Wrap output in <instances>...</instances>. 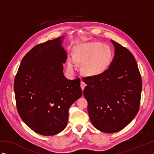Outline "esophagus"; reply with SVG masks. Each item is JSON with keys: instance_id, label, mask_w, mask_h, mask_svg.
<instances>
[{"instance_id": "esophagus-1", "label": "esophagus", "mask_w": 154, "mask_h": 154, "mask_svg": "<svg viewBox=\"0 0 154 154\" xmlns=\"http://www.w3.org/2000/svg\"><path fill=\"white\" fill-rule=\"evenodd\" d=\"M85 86H86V84L83 81H81V89H82L83 91L84 90Z\"/></svg>"}]
</instances>
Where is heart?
<instances>
[{
  "instance_id": "b5f03b06",
  "label": "heart",
  "mask_w": 154,
  "mask_h": 154,
  "mask_svg": "<svg viewBox=\"0 0 154 154\" xmlns=\"http://www.w3.org/2000/svg\"><path fill=\"white\" fill-rule=\"evenodd\" d=\"M112 58L113 51L109 45L99 42H84L75 46L74 55H69L67 68L73 71L77 68L78 63H83V73L89 76H95L107 70Z\"/></svg>"
}]
</instances>
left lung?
<instances>
[{"instance_id":"obj_1","label":"left lung","mask_w":154,"mask_h":154,"mask_svg":"<svg viewBox=\"0 0 154 154\" xmlns=\"http://www.w3.org/2000/svg\"><path fill=\"white\" fill-rule=\"evenodd\" d=\"M109 69L100 75L84 78L83 91L93 125L105 133L119 132L138 112L142 88L138 64L131 52L117 42Z\"/></svg>"}]
</instances>
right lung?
Wrapping results in <instances>:
<instances>
[{"label": "right lung", "mask_w": 154, "mask_h": 154, "mask_svg": "<svg viewBox=\"0 0 154 154\" xmlns=\"http://www.w3.org/2000/svg\"><path fill=\"white\" fill-rule=\"evenodd\" d=\"M64 36L33 48L23 57L14 90L20 116L35 132L53 136L65 128L68 110L82 96L79 79L69 80L63 65L67 58Z\"/></svg>", "instance_id": "1"}]
</instances>
